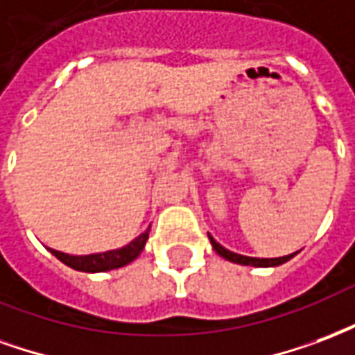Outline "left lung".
<instances>
[{
	"label": "left lung",
	"mask_w": 355,
	"mask_h": 355,
	"mask_svg": "<svg viewBox=\"0 0 355 355\" xmlns=\"http://www.w3.org/2000/svg\"><path fill=\"white\" fill-rule=\"evenodd\" d=\"M209 236V234H208ZM209 242H211V248L216 250L217 255H221L223 259L231 261V263H236V265H244V266H278L287 263L289 259H293L297 252L289 253V255H284V257H274V259H259V257H248V255H240V253H234L231 250H227L223 245L214 240V236H209Z\"/></svg>",
	"instance_id": "8db88e82"
}]
</instances>
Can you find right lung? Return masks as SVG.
<instances>
[{"label":"right lung","instance_id":"right-lung-1","mask_svg":"<svg viewBox=\"0 0 355 355\" xmlns=\"http://www.w3.org/2000/svg\"><path fill=\"white\" fill-rule=\"evenodd\" d=\"M149 229L141 232L138 238H134L130 244L123 245L119 250H110V252L90 253V255H69V253L51 250V248L49 250L56 259H60L64 265H68L73 270H79V272H107V270H115V268L126 266L134 259H138V255L146 248Z\"/></svg>","mask_w":355,"mask_h":355}]
</instances>
